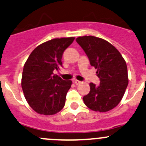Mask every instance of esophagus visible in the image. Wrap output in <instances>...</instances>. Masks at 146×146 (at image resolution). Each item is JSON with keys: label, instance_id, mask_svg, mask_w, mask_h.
I'll use <instances>...</instances> for the list:
<instances>
[{"label": "esophagus", "instance_id": "obj_1", "mask_svg": "<svg viewBox=\"0 0 146 146\" xmlns=\"http://www.w3.org/2000/svg\"><path fill=\"white\" fill-rule=\"evenodd\" d=\"M74 84H76V85H79V84H82V82H81V81H79V80H75L74 81Z\"/></svg>", "mask_w": 146, "mask_h": 146}]
</instances>
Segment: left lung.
I'll list each match as a JSON object with an SVG mask.
<instances>
[{
    "mask_svg": "<svg viewBox=\"0 0 146 146\" xmlns=\"http://www.w3.org/2000/svg\"><path fill=\"white\" fill-rule=\"evenodd\" d=\"M90 59V64L98 69L100 83H90V91L83 98L87 108L105 112L115 108L121 101L128 84L126 62L115 47L106 40L92 36L76 38Z\"/></svg>",
    "mask_w": 146,
    "mask_h": 146,
    "instance_id": "1",
    "label": "left lung"
}]
</instances>
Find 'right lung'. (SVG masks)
Listing matches in <instances>:
<instances>
[{
	"instance_id": "add662e5",
	"label": "right lung",
	"mask_w": 146,
	"mask_h": 146,
	"mask_svg": "<svg viewBox=\"0 0 146 146\" xmlns=\"http://www.w3.org/2000/svg\"><path fill=\"white\" fill-rule=\"evenodd\" d=\"M74 37L54 38L38 45L31 53L23 66L21 87L29 106L37 113L52 115L62 110L71 80L54 74L62 66L64 50Z\"/></svg>"
}]
</instances>
